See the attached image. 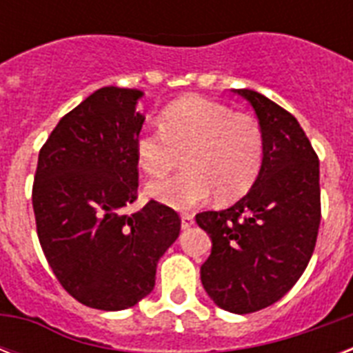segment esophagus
Returning a JSON list of instances; mask_svg holds the SVG:
<instances>
[{
    "label": "esophagus",
    "instance_id": "1",
    "mask_svg": "<svg viewBox=\"0 0 353 353\" xmlns=\"http://www.w3.org/2000/svg\"><path fill=\"white\" fill-rule=\"evenodd\" d=\"M194 225V214L190 212H183L181 214V227L183 229H188V227Z\"/></svg>",
    "mask_w": 353,
    "mask_h": 353
}]
</instances>
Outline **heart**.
I'll list each match as a JSON object with an SVG mask.
<instances>
[{
    "label": "heart",
    "instance_id": "b5f03b06",
    "mask_svg": "<svg viewBox=\"0 0 353 353\" xmlns=\"http://www.w3.org/2000/svg\"><path fill=\"white\" fill-rule=\"evenodd\" d=\"M263 146L262 126L251 113L188 95L163 110L159 132L135 139V157L155 179L168 176L181 161L185 170L150 185L148 194L174 209H190L210 192L218 201L241 198L260 174Z\"/></svg>",
    "mask_w": 353,
    "mask_h": 353
}]
</instances>
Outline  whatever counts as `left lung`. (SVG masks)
Instances as JSON below:
<instances>
[{"mask_svg": "<svg viewBox=\"0 0 353 353\" xmlns=\"http://www.w3.org/2000/svg\"><path fill=\"white\" fill-rule=\"evenodd\" d=\"M236 93L262 126V168L240 201L196 221L212 240L201 265L205 291L243 315L280 301L304 273L321 225V185L319 157L296 119L256 91Z\"/></svg>", "mask_w": 353, "mask_h": 353, "instance_id": "obj_1", "label": "left lung"}]
</instances>
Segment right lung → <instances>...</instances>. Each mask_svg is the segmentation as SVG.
<instances>
[{
    "label": "right lung",
    "instance_id": "1",
    "mask_svg": "<svg viewBox=\"0 0 353 353\" xmlns=\"http://www.w3.org/2000/svg\"><path fill=\"white\" fill-rule=\"evenodd\" d=\"M141 97L108 85L63 115L41 146L32 185L52 273L80 304L104 312L135 306L154 290L157 262L181 229L176 210L154 199L122 212L137 199Z\"/></svg>",
    "mask_w": 353,
    "mask_h": 353
}]
</instances>
